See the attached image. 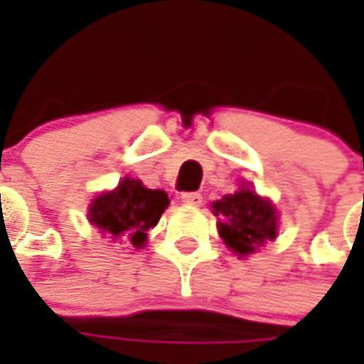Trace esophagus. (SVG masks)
<instances>
[{
	"instance_id": "obj_1",
	"label": "esophagus",
	"mask_w": 364,
	"mask_h": 364,
	"mask_svg": "<svg viewBox=\"0 0 364 364\" xmlns=\"http://www.w3.org/2000/svg\"><path fill=\"white\" fill-rule=\"evenodd\" d=\"M180 200H182V204H186V206H198V204L203 203V196L198 192H184L180 196Z\"/></svg>"
}]
</instances>
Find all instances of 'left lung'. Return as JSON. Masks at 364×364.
Here are the masks:
<instances>
[{"label": "left lung", "instance_id": "left-lung-1", "mask_svg": "<svg viewBox=\"0 0 364 364\" xmlns=\"http://www.w3.org/2000/svg\"><path fill=\"white\" fill-rule=\"evenodd\" d=\"M218 218V235L239 257L251 255L265 241L277 237V213L267 198H261L249 186L225 194L213 203Z\"/></svg>", "mask_w": 364, "mask_h": 364}]
</instances>
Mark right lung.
I'll list each match as a JSON object with an SVG mask.
<instances>
[{
  "mask_svg": "<svg viewBox=\"0 0 364 364\" xmlns=\"http://www.w3.org/2000/svg\"><path fill=\"white\" fill-rule=\"evenodd\" d=\"M170 198L164 190H149L141 180L123 178L119 186L99 194L89 206V220L117 245L141 249L147 231L154 229Z\"/></svg>",
  "mask_w": 364,
  "mask_h": 364,
  "instance_id": "add662e5",
  "label": "right lung"
}]
</instances>
